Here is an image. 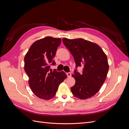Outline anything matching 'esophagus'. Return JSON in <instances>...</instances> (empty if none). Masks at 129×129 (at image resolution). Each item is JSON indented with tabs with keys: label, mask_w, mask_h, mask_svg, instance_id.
<instances>
[{
	"label": "esophagus",
	"mask_w": 129,
	"mask_h": 129,
	"mask_svg": "<svg viewBox=\"0 0 129 129\" xmlns=\"http://www.w3.org/2000/svg\"><path fill=\"white\" fill-rule=\"evenodd\" d=\"M66 74H67L68 77H71V76H72V74H71V73H67Z\"/></svg>",
	"instance_id": "obj_1"
}]
</instances>
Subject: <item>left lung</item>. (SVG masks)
I'll return each instance as SVG.
<instances>
[{
    "label": "left lung",
    "mask_w": 129,
    "mask_h": 129,
    "mask_svg": "<svg viewBox=\"0 0 129 129\" xmlns=\"http://www.w3.org/2000/svg\"><path fill=\"white\" fill-rule=\"evenodd\" d=\"M73 56L76 67L83 66L82 73L75 71V84L71 88L74 96L85 100L94 96L106 80L109 66L106 54L101 47L82 38L62 39Z\"/></svg>",
    "instance_id": "left-lung-1"
}]
</instances>
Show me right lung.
I'll return each instance as SVG.
<instances>
[{"label": "right lung", "instance_id": "right-lung-1", "mask_svg": "<svg viewBox=\"0 0 129 129\" xmlns=\"http://www.w3.org/2000/svg\"><path fill=\"white\" fill-rule=\"evenodd\" d=\"M60 38L46 37L35 41L24 57V70L29 77L28 84L38 97L48 100L55 96L59 85L67 76L63 72H52L49 64L54 65Z\"/></svg>", "mask_w": 129, "mask_h": 129}]
</instances>
